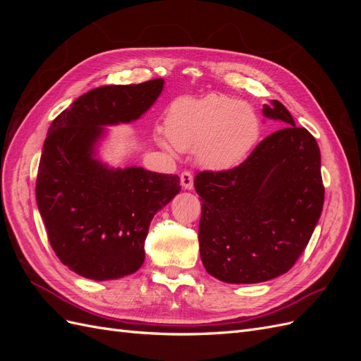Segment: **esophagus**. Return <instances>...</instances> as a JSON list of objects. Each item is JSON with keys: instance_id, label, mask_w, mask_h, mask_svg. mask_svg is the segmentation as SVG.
Returning a JSON list of instances; mask_svg holds the SVG:
<instances>
[{"instance_id": "1", "label": "esophagus", "mask_w": 361, "mask_h": 361, "mask_svg": "<svg viewBox=\"0 0 361 361\" xmlns=\"http://www.w3.org/2000/svg\"><path fill=\"white\" fill-rule=\"evenodd\" d=\"M180 185L185 190H191L194 187V176L190 171H182L180 174Z\"/></svg>"}]
</instances>
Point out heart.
<instances>
[{"label": "heart", "mask_w": 361, "mask_h": 361, "mask_svg": "<svg viewBox=\"0 0 361 361\" xmlns=\"http://www.w3.org/2000/svg\"><path fill=\"white\" fill-rule=\"evenodd\" d=\"M259 138V118L251 106L224 94L174 101L166 117V133L158 143L180 150H195L202 166L228 170L241 164Z\"/></svg>", "instance_id": "heart-1"}]
</instances>
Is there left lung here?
<instances>
[{
    "label": "left lung",
    "instance_id": "obj_1",
    "mask_svg": "<svg viewBox=\"0 0 361 361\" xmlns=\"http://www.w3.org/2000/svg\"><path fill=\"white\" fill-rule=\"evenodd\" d=\"M265 117L286 128L272 133L231 170L200 171V257L226 283H260L288 272L298 260L322 212L321 152L305 128L295 126L279 101Z\"/></svg>",
    "mask_w": 361,
    "mask_h": 361
}]
</instances>
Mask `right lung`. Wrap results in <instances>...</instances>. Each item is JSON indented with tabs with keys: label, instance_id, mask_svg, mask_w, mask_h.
<instances>
[{
	"label": "right lung",
	"instance_id": "obj_1",
	"mask_svg": "<svg viewBox=\"0 0 361 361\" xmlns=\"http://www.w3.org/2000/svg\"><path fill=\"white\" fill-rule=\"evenodd\" d=\"M162 78L104 85L80 96L48 129L36 200L63 265L92 280H114L145 262L152 218L180 191L176 174L108 169L93 158L105 125L128 123L157 101Z\"/></svg>",
	"mask_w": 361,
	"mask_h": 361
}]
</instances>
